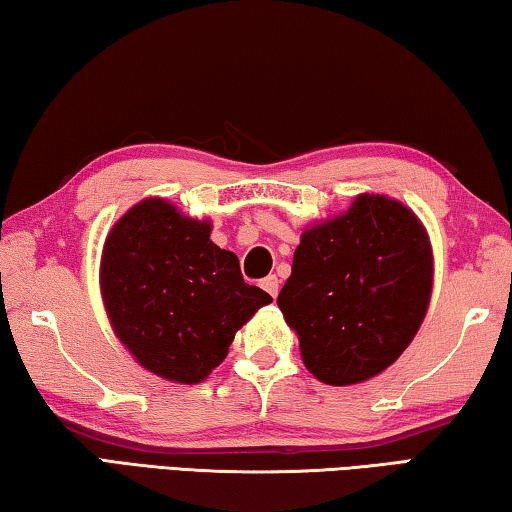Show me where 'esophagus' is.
<instances>
[{
  "mask_svg": "<svg viewBox=\"0 0 512 512\" xmlns=\"http://www.w3.org/2000/svg\"><path fill=\"white\" fill-rule=\"evenodd\" d=\"M262 289L268 293L271 298H277V291H280V280L275 275H268L262 280Z\"/></svg>",
  "mask_w": 512,
  "mask_h": 512,
  "instance_id": "obj_1",
  "label": "esophagus"
}]
</instances>
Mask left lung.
<instances>
[{"label": "left lung", "instance_id": "left-lung-1", "mask_svg": "<svg viewBox=\"0 0 512 512\" xmlns=\"http://www.w3.org/2000/svg\"><path fill=\"white\" fill-rule=\"evenodd\" d=\"M431 287L427 228L404 203L366 192L305 228L277 307L311 375L350 386L400 359L427 316Z\"/></svg>", "mask_w": 512, "mask_h": 512}]
</instances>
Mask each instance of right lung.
Returning <instances> with one entry per match:
<instances>
[{"label":"right lung","instance_id":"obj_1","mask_svg":"<svg viewBox=\"0 0 512 512\" xmlns=\"http://www.w3.org/2000/svg\"><path fill=\"white\" fill-rule=\"evenodd\" d=\"M160 196L135 203L103 244L99 289L112 332L144 370L198 384L228 357L235 334L273 302L246 284L239 259Z\"/></svg>","mask_w":512,"mask_h":512}]
</instances>
